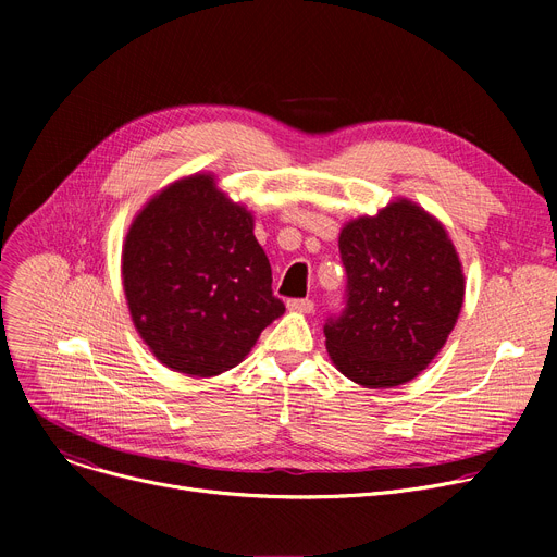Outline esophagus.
Here are the masks:
<instances>
[{"mask_svg": "<svg viewBox=\"0 0 557 557\" xmlns=\"http://www.w3.org/2000/svg\"><path fill=\"white\" fill-rule=\"evenodd\" d=\"M286 309L294 313H311L313 311V302L311 300H288Z\"/></svg>", "mask_w": 557, "mask_h": 557, "instance_id": "34e87169", "label": "esophagus"}]
</instances>
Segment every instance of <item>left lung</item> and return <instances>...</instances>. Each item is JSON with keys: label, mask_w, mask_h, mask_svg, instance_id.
<instances>
[{"label": "left lung", "mask_w": 557, "mask_h": 557, "mask_svg": "<svg viewBox=\"0 0 557 557\" xmlns=\"http://www.w3.org/2000/svg\"><path fill=\"white\" fill-rule=\"evenodd\" d=\"M338 250L347 305L325 325L332 363L363 388L411 382L447 343L465 300L462 263L445 225L397 198L374 216L347 221Z\"/></svg>", "instance_id": "obj_1"}]
</instances>
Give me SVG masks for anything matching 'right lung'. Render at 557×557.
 Listing matches in <instances>:
<instances>
[{
    "instance_id": "obj_1",
    "label": "right lung",
    "mask_w": 557,
    "mask_h": 557,
    "mask_svg": "<svg viewBox=\"0 0 557 557\" xmlns=\"http://www.w3.org/2000/svg\"><path fill=\"white\" fill-rule=\"evenodd\" d=\"M252 230V212L216 187L214 173L166 185L133 219L122 284L133 325L162 366L216 376L284 313Z\"/></svg>"
}]
</instances>
